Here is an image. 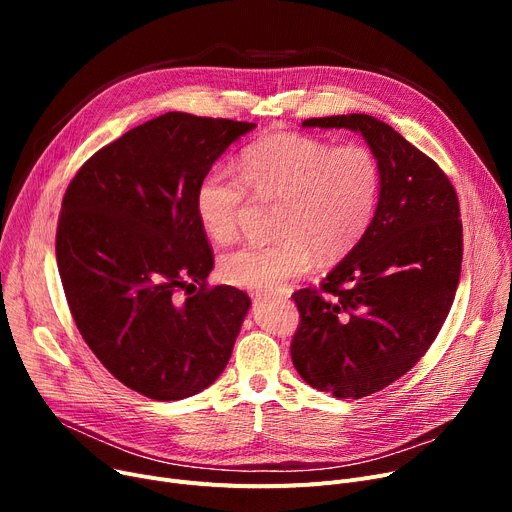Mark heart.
Returning a JSON list of instances; mask_svg holds the SVG:
<instances>
[{
    "label": "heart",
    "mask_w": 512,
    "mask_h": 512,
    "mask_svg": "<svg viewBox=\"0 0 512 512\" xmlns=\"http://www.w3.org/2000/svg\"><path fill=\"white\" fill-rule=\"evenodd\" d=\"M278 201L274 234L265 245H242L220 257V278L238 288L270 290L305 276L315 261L353 251L367 232L382 193V166L371 147L332 145L297 132H278L249 145L238 174L215 166L195 193L203 232L230 242L249 203Z\"/></svg>",
    "instance_id": "b5f03b06"
}]
</instances>
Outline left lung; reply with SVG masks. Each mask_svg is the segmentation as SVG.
Listing matches in <instances>:
<instances>
[{"label": "left lung", "mask_w": 512, "mask_h": 512, "mask_svg": "<svg viewBox=\"0 0 512 512\" xmlns=\"http://www.w3.org/2000/svg\"><path fill=\"white\" fill-rule=\"evenodd\" d=\"M303 126L361 132L382 166V193L359 245L292 294L299 328L290 355L301 378L336 398H363L427 353L452 307L463 263L459 197L432 157L367 114Z\"/></svg>", "instance_id": "left-lung-1"}]
</instances>
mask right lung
<instances>
[{
    "label": "right lung",
    "mask_w": 512,
    "mask_h": 512,
    "mask_svg": "<svg viewBox=\"0 0 512 512\" xmlns=\"http://www.w3.org/2000/svg\"><path fill=\"white\" fill-rule=\"evenodd\" d=\"M253 128L168 112L99 149L66 188L56 257L74 324L101 365L147 398L193 396L230 361L251 299L207 286L213 251L195 193ZM191 281L200 290L182 298Z\"/></svg>",
    "instance_id": "obj_1"
}]
</instances>
